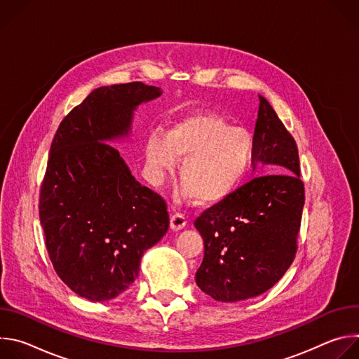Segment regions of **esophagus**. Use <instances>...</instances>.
<instances>
[{
	"mask_svg": "<svg viewBox=\"0 0 359 359\" xmlns=\"http://www.w3.org/2000/svg\"><path fill=\"white\" fill-rule=\"evenodd\" d=\"M187 224V219L180 215V213H175L172 217H170V229L173 231H179V230H183Z\"/></svg>",
	"mask_w": 359,
	"mask_h": 359,
	"instance_id": "esophagus-1",
	"label": "esophagus"
}]
</instances>
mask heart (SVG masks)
<instances>
[{"mask_svg":"<svg viewBox=\"0 0 359 359\" xmlns=\"http://www.w3.org/2000/svg\"><path fill=\"white\" fill-rule=\"evenodd\" d=\"M144 158L155 176L172 173L180 162L182 198L216 204L245 179L254 158V139L216 114L194 112L173 121L162 136L146 140Z\"/></svg>","mask_w":359,"mask_h":359,"instance_id":"heart-1","label":"heart"}]
</instances>
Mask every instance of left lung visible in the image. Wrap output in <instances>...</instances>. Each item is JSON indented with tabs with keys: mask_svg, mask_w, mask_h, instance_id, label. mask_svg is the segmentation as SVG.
Instances as JSON below:
<instances>
[{
	"mask_svg": "<svg viewBox=\"0 0 359 359\" xmlns=\"http://www.w3.org/2000/svg\"><path fill=\"white\" fill-rule=\"evenodd\" d=\"M252 177L204 212L194 227L204 241L196 284L216 301L234 302L270 290L290 269L304 208L295 140L269 100L259 95Z\"/></svg>",
	"mask_w": 359,
	"mask_h": 359,
	"instance_id": "left-lung-1",
	"label": "left lung"
}]
</instances>
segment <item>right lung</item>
Instances as JSON below:
<instances>
[{"mask_svg": "<svg viewBox=\"0 0 359 359\" xmlns=\"http://www.w3.org/2000/svg\"><path fill=\"white\" fill-rule=\"evenodd\" d=\"M162 93L142 82L96 88L50 144L39 197L45 245L60 278L89 301L125 292L143 252L169 229L165 200L109 144L128 139L135 111Z\"/></svg>", "mask_w": 359, "mask_h": 359, "instance_id": "obj_1", "label": "right lung"}]
</instances>
